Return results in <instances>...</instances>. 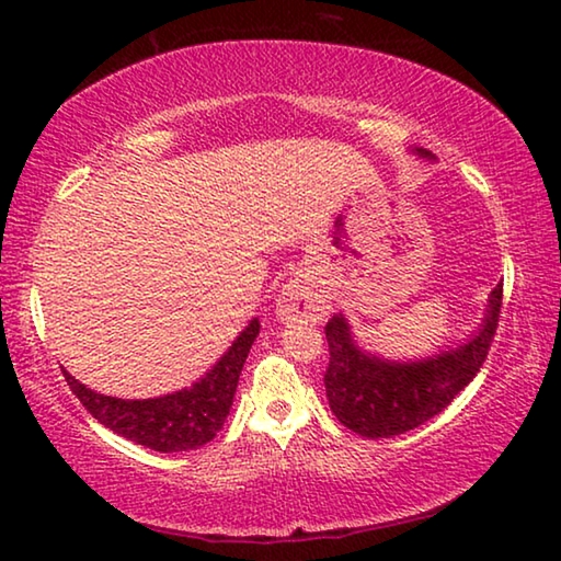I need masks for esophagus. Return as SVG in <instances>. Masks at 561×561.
<instances>
[{"label": "esophagus", "mask_w": 561, "mask_h": 561, "mask_svg": "<svg viewBox=\"0 0 561 561\" xmlns=\"http://www.w3.org/2000/svg\"><path fill=\"white\" fill-rule=\"evenodd\" d=\"M329 301L324 291L311 287L309 282L304 279H289L284 284L277 304H274V311L282 321L291 319H321L327 314Z\"/></svg>", "instance_id": "34e87169"}]
</instances>
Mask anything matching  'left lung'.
<instances>
[{"instance_id": "1", "label": "left lung", "mask_w": 561, "mask_h": 561, "mask_svg": "<svg viewBox=\"0 0 561 561\" xmlns=\"http://www.w3.org/2000/svg\"><path fill=\"white\" fill-rule=\"evenodd\" d=\"M411 153L433 160L423 148ZM500 307L502 284L490 291L485 314L468 339L417 358H388L364 348L351 321L339 311L327 324L324 383L331 413L364 438H393L428 423L480 371L495 336Z\"/></svg>"}]
</instances>
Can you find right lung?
I'll use <instances>...</instances> for the list:
<instances>
[{"label": "right lung", "mask_w": 561, "mask_h": 561, "mask_svg": "<svg viewBox=\"0 0 561 561\" xmlns=\"http://www.w3.org/2000/svg\"><path fill=\"white\" fill-rule=\"evenodd\" d=\"M260 334V319H250L230 348L185 388L153 398H116L91 391L64 368L66 383L87 411L113 433L156 453L197 450L210 443L230 415L237 381L247 354Z\"/></svg>", "instance_id": "add662e5"}]
</instances>
